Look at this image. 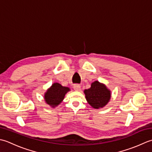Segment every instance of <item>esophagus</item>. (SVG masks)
Here are the masks:
<instances>
[{"instance_id": "obj_1", "label": "esophagus", "mask_w": 152, "mask_h": 152, "mask_svg": "<svg viewBox=\"0 0 152 152\" xmlns=\"http://www.w3.org/2000/svg\"><path fill=\"white\" fill-rule=\"evenodd\" d=\"M73 88L75 90V91H79L80 88V86L79 85H73Z\"/></svg>"}]
</instances>
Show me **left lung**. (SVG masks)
Segmentation results:
<instances>
[{
  "label": "left lung",
  "instance_id": "left-lung-1",
  "mask_svg": "<svg viewBox=\"0 0 152 152\" xmlns=\"http://www.w3.org/2000/svg\"><path fill=\"white\" fill-rule=\"evenodd\" d=\"M84 92L88 103L96 109L106 106L111 97L110 91L98 81L92 83L91 88L85 90Z\"/></svg>",
  "mask_w": 152,
  "mask_h": 152
}]
</instances>
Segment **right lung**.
<instances>
[{"mask_svg": "<svg viewBox=\"0 0 152 152\" xmlns=\"http://www.w3.org/2000/svg\"><path fill=\"white\" fill-rule=\"evenodd\" d=\"M68 91H69L68 87L61 86L57 83H54L45 93V100L48 105L54 107L61 103Z\"/></svg>", "mask_w": 152, "mask_h": 152, "instance_id": "obj_1", "label": "right lung"}]
</instances>
